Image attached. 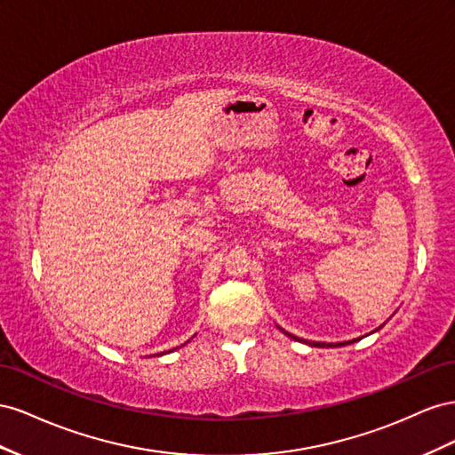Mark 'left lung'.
Here are the masks:
<instances>
[{"label":"left lung","mask_w":455,"mask_h":455,"mask_svg":"<svg viewBox=\"0 0 455 455\" xmlns=\"http://www.w3.org/2000/svg\"><path fill=\"white\" fill-rule=\"evenodd\" d=\"M282 330V328H280ZM285 335L288 337H291V339H295V341H301V343H307V345H310V347H343V345H350V343H355V341H358V339H362V337H358V339H353V341H345V343H318V341H305V339H299V337H295V335H291L290 331H285V330H282Z\"/></svg>","instance_id":"obj_1"}]
</instances>
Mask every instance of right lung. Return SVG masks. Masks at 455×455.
I'll return each mask as SVG.
<instances>
[{
  "label": "right lung",
  "instance_id": "obj_1",
  "mask_svg": "<svg viewBox=\"0 0 455 455\" xmlns=\"http://www.w3.org/2000/svg\"><path fill=\"white\" fill-rule=\"evenodd\" d=\"M185 345H187V343H185ZM173 350H175V348H173ZM170 353H172V350H170ZM162 355H165V353H160V355H158V356H162Z\"/></svg>",
  "mask_w": 455,
  "mask_h": 455
}]
</instances>
